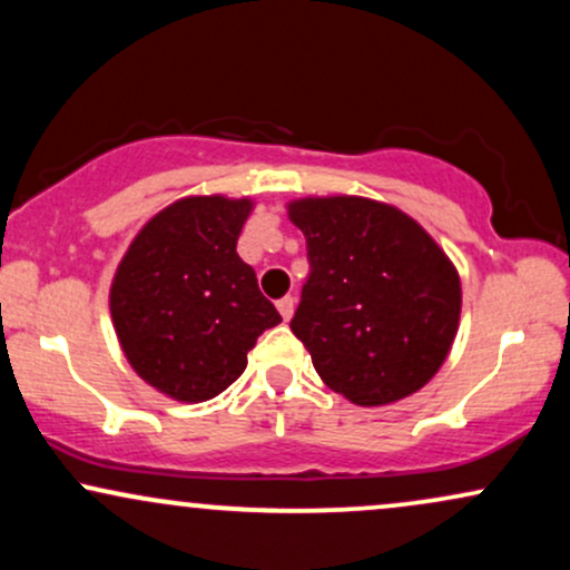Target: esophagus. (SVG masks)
Here are the masks:
<instances>
[{
  "mask_svg": "<svg viewBox=\"0 0 570 570\" xmlns=\"http://www.w3.org/2000/svg\"><path fill=\"white\" fill-rule=\"evenodd\" d=\"M276 305H278L281 316H284V322H289V318L294 316V305H297V299H294L292 294H286V297H281Z\"/></svg>",
  "mask_w": 570,
  "mask_h": 570,
  "instance_id": "34e87169",
  "label": "esophagus"
}]
</instances>
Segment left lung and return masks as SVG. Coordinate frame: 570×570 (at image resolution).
<instances>
[{
	"mask_svg": "<svg viewBox=\"0 0 570 570\" xmlns=\"http://www.w3.org/2000/svg\"><path fill=\"white\" fill-rule=\"evenodd\" d=\"M307 240L311 276L292 332L335 394L383 407L440 372L461 322L448 254L391 203L358 195L286 206Z\"/></svg>",
	"mask_w": 570,
	"mask_h": 570,
	"instance_id": "1",
	"label": "left lung"
}]
</instances>
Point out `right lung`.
Wrapping results in <instances>:
<instances>
[{"label": "right lung", "mask_w": 570, "mask_h": 570, "mask_svg": "<svg viewBox=\"0 0 570 570\" xmlns=\"http://www.w3.org/2000/svg\"><path fill=\"white\" fill-rule=\"evenodd\" d=\"M252 198L187 195L130 240L109 286L112 324L144 383L185 404L208 402L246 370L281 322L235 252Z\"/></svg>", "instance_id": "1"}]
</instances>
